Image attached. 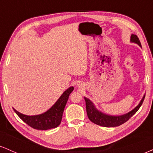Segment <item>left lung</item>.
<instances>
[{
	"instance_id": "obj_1",
	"label": "left lung",
	"mask_w": 153,
	"mask_h": 153,
	"mask_svg": "<svg viewBox=\"0 0 153 153\" xmlns=\"http://www.w3.org/2000/svg\"><path fill=\"white\" fill-rule=\"evenodd\" d=\"M131 42L137 43L139 46L141 47V43H140V39L137 37V35L132 34L131 36ZM145 95L139 103V105L136 108H134L132 111H131L129 113L122 116H110L105 114L101 113V111H98L94 106L93 103L89 99L85 98V107H86V112L88 119H90L91 122H92L94 124H98V125L102 126L105 127H118L121 124H124L126 122H127L129 119L132 117L133 115L137 111L139 108L143 104L144 99H145Z\"/></svg>"
}]
</instances>
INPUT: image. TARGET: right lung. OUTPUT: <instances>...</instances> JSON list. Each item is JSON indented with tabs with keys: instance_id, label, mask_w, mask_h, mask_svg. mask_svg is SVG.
Wrapping results in <instances>:
<instances>
[{
	"instance_id": "add662e5",
	"label": "right lung",
	"mask_w": 153,
	"mask_h": 153,
	"mask_svg": "<svg viewBox=\"0 0 153 153\" xmlns=\"http://www.w3.org/2000/svg\"><path fill=\"white\" fill-rule=\"evenodd\" d=\"M74 88L71 87L63 93L60 98L57 100L47 111L42 114L36 116H27L21 114L13 108V111L29 127L39 130H47L52 128L57 127L60 124L62 118V114L65 107L69 98L70 94L73 91Z\"/></svg>"
}]
</instances>
